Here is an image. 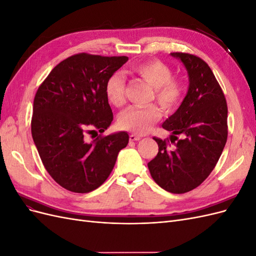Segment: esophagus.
Returning a JSON list of instances; mask_svg holds the SVG:
<instances>
[{
  "label": "esophagus",
  "instance_id": "obj_1",
  "mask_svg": "<svg viewBox=\"0 0 256 256\" xmlns=\"http://www.w3.org/2000/svg\"><path fill=\"white\" fill-rule=\"evenodd\" d=\"M141 136H138V134H130L129 136V140L130 141H138V140H141Z\"/></svg>",
  "mask_w": 256,
  "mask_h": 256
}]
</instances>
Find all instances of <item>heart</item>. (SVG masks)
<instances>
[{"label": "heart", "instance_id": "heart-1", "mask_svg": "<svg viewBox=\"0 0 256 256\" xmlns=\"http://www.w3.org/2000/svg\"><path fill=\"white\" fill-rule=\"evenodd\" d=\"M130 72L141 76L154 88V97L164 110L172 112L180 106L184 85L180 80L172 78V70L164 62L158 60H145L130 67ZM125 78L122 74H114L106 83V96L109 102L120 106L125 104ZM161 116L157 106H131L120 116L122 129L138 134L150 132L152 125Z\"/></svg>", "mask_w": 256, "mask_h": 256}]
</instances>
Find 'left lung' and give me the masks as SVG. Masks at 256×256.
I'll return each instance as SVG.
<instances>
[{"label":"left lung","mask_w":256,"mask_h":256,"mask_svg":"<svg viewBox=\"0 0 256 256\" xmlns=\"http://www.w3.org/2000/svg\"><path fill=\"white\" fill-rule=\"evenodd\" d=\"M171 56L184 64L189 88L182 104L162 127L171 131V142L182 136L172 150L158 138L157 156L148 162L152 180L171 193H186L202 184L218 162L228 138V106L212 69L188 53ZM174 140H172V138Z\"/></svg>","instance_id":"8db88e82"}]
</instances>
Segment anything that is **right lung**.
<instances>
[{"instance_id": "add662e5", "label": "right lung", "mask_w": 256, "mask_h": 256, "mask_svg": "<svg viewBox=\"0 0 256 256\" xmlns=\"http://www.w3.org/2000/svg\"><path fill=\"white\" fill-rule=\"evenodd\" d=\"M127 60V56L76 54L54 67L36 92L34 143L50 176L69 191L88 193L100 187L128 144L126 131L92 141L86 138L110 127L113 113L106 83Z\"/></svg>"}]
</instances>
